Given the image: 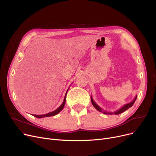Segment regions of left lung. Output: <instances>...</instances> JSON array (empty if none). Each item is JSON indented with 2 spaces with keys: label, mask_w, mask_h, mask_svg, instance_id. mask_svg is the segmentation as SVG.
I'll list each match as a JSON object with an SVG mask.
<instances>
[{
  "label": "left lung",
  "mask_w": 156,
  "mask_h": 156,
  "mask_svg": "<svg viewBox=\"0 0 156 156\" xmlns=\"http://www.w3.org/2000/svg\"><path fill=\"white\" fill-rule=\"evenodd\" d=\"M90 98H91V102H92V105L94 106V107L95 108H96V109L98 111H99V112H102V113H103L104 114H108V115H113V114H115V115H118V114L123 113L124 112H125L126 110H127V109H129V108H131V107L134 105V102H135V101L136 100L137 95H136V96H135L134 99L131 101V102H130L129 103H127V104L124 105L123 106H122L119 110H117V111H115V112H106V111H104V110L102 109V108H101L99 106H98V105L96 103V102H95V101L93 100V98H92V96H90Z\"/></svg>",
  "instance_id": "left-lung-1"
}]
</instances>
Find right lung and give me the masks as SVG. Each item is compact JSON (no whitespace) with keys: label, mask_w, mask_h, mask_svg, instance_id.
<instances>
[{"label":"right lung","mask_w":156,"mask_h":156,"mask_svg":"<svg viewBox=\"0 0 156 156\" xmlns=\"http://www.w3.org/2000/svg\"><path fill=\"white\" fill-rule=\"evenodd\" d=\"M68 89H67L66 93V95L64 96V101H63V103H62V105H60L57 109H56L55 110H54L51 112H50V113H48L46 114H44V115H34L32 114V115H33L34 117H36L37 118H39V119H41V118H43V117H51V116H54L55 115L58 114L60 112H61L62 110V109L64 107V105H65V103H66V94H67V91H68Z\"/></svg>","instance_id":"right-lung-1"}]
</instances>
